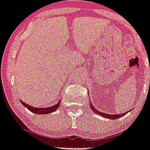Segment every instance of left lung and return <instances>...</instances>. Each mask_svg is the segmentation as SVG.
Wrapping results in <instances>:
<instances>
[{"mask_svg": "<svg viewBox=\"0 0 150 150\" xmlns=\"http://www.w3.org/2000/svg\"><path fill=\"white\" fill-rule=\"evenodd\" d=\"M90 108H91V109H92L93 112H94L95 113H96V114H98V115H101V116H103V117L104 118H107V119H118V118H120L122 117V116H123V115H125L127 112H126L125 113H122V114H120V115H118V114H113V115H109V114H106V113H104V112H99L98 110H97V109L95 108L93 105H92V103H90Z\"/></svg>", "mask_w": 150, "mask_h": 150, "instance_id": "1", "label": "left lung"}]
</instances>
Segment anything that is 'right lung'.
I'll list each match as a JSON object with an SVG mask.
<instances>
[{"mask_svg": "<svg viewBox=\"0 0 150 150\" xmlns=\"http://www.w3.org/2000/svg\"><path fill=\"white\" fill-rule=\"evenodd\" d=\"M21 103H22V105L24 106H25L27 109L30 110L32 112L35 113V114H39V115H45V114H48V113H52L54 111H56L58 109V108L60 105V103H61V99L58 101V103H57L56 105H52V106L47 107V108H35V107L31 106V105H29L26 104V103H24V102L21 100Z\"/></svg>", "mask_w": 150, "mask_h": 150, "instance_id": "1", "label": "right lung"}]
</instances>
